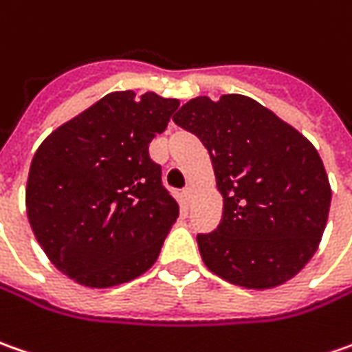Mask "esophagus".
I'll use <instances>...</instances> for the list:
<instances>
[{
    "mask_svg": "<svg viewBox=\"0 0 352 352\" xmlns=\"http://www.w3.org/2000/svg\"><path fill=\"white\" fill-rule=\"evenodd\" d=\"M182 195H184V201H186V204L188 205L192 204V197H193L192 188H184V190H182Z\"/></svg>",
    "mask_w": 352,
    "mask_h": 352,
    "instance_id": "1",
    "label": "esophagus"
}]
</instances>
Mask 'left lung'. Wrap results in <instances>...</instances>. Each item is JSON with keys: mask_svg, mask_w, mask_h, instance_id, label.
Segmentation results:
<instances>
[{"mask_svg": "<svg viewBox=\"0 0 352 352\" xmlns=\"http://www.w3.org/2000/svg\"><path fill=\"white\" fill-rule=\"evenodd\" d=\"M172 120L209 151L223 195L219 226L197 234L209 271L246 289L292 279L316 254L331 204L316 147L244 94L197 96Z\"/></svg>", "mask_w": 352, "mask_h": 352, "instance_id": "obj_1", "label": "left lung"}]
</instances>
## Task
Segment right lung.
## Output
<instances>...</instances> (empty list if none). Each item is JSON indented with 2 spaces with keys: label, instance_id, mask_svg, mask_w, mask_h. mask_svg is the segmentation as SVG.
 I'll use <instances>...</instances> for the list:
<instances>
[{
  "label": "right lung",
  "instance_id": "obj_1",
  "mask_svg": "<svg viewBox=\"0 0 352 352\" xmlns=\"http://www.w3.org/2000/svg\"><path fill=\"white\" fill-rule=\"evenodd\" d=\"M180 106L133 91L106 94L34 153L27 182L30 228L69 279L108 289L157 261L180 207L162 186L148 143Z\"/></svg>",
  "mask_w": 352,
  "mask_h": 352
}]
</instances>
